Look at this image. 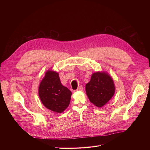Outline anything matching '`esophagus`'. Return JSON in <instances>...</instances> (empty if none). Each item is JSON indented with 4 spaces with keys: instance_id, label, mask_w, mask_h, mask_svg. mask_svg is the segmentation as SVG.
I'll return each instance as SVG.
<instances>
[{
    "instance_id": "esophagus-1",
    "label": "esophagus",
    "mask_w": 150,
    "mask_h": 150,
    "mask_svg": "<svg viewBox=\"0 0 150 150\" xmlns=\"http://www.w3.org/2000/svg\"><path fill=\"white\" fill-rule=\"evenodd\" d=\"M83 87L82 86V85H81V86H79L78 88H77V90H76V91H82L83 90Z\"/></svg>"
}]
</instances>
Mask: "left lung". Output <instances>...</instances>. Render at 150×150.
I'll return each mask as SVG.
<instances>
[{"label": "left lung", "instance_id": "left-lung-1", "mask_svg": "<svg viewBox=\"0 0 150 150\" xmlns=\"http://www.w3.org/2000/svg\"><path fill=\"white\" fill-rule=\"evenodd\" d=\"M85 90L91 103L101 108L113 96L115 91L113 80L105 72H96L86 84Z\"/></svg>", "mask_w": 150, "mask_h": 150}]
</instances>
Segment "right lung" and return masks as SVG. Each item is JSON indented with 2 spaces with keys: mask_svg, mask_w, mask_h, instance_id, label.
<instances>
[{
  "mask_svg": "<svg viewBox=\"0 0 150 150\" xmlns=\"http://www.w3.org/2000/svg\"><path fill=\"white\" fill-rule=\"evenodd\" d=\"M38 94L46 108L57 113H62L68 107L72 93L62 85L58 73L48 71L40 82Z\"/></svg>",
  "mask_w": 150,
  "mask_h": 150,
  "instance_id": "1",
  "label": "right lung"
}]
</instances>
